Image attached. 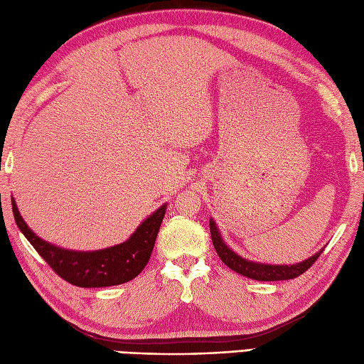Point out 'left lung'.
Instances as JSON below:
<instances>
[{"mask_svg": "<svg viewBox=\"0 0 364 364\" xmlns=\"http://www.w3.org/2000/svg\"><path fill=\"white\" fill-rule=\"evenodd\" d=\"M210 230L214 249L218 252L219 258L225 262L231 270L258 282H277L296 278L304 274L305 270L310 269L311 264H314V261L321 257V253L323 250H319L318 253H314L313 257L301 262H296V264H262V262L244 259L242 257H239L237 253L231 250L230 247L223 242V239L219 233V228L215 227V222L213 219H210Z\"/></svg>", "mask_w": 364, "mask_h": 364, "instance_id": "obj_1", "label": "left lung"}]
</instances>
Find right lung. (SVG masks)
Instances as JSON below:
<instances>
[{
	"instance_id": "right-lung-1",
	"label": "right lung",
	"mask_w": 364,
	"mask_h": 364,
	"mask_svg": "<svg viewBox=\"0 0 364 364\" xmlns=\"http://www.w3.org/2000/svg\"><path fill=\"white\" fill-rule=\"evenodd\" d=\"M166 210L167 205L158 208L136 228L125 242L103 250L76 252L60 249L38 237L23 220L12 198L14 219L21 233L37 253L48 262L54 272L80 288H105V286L122 284L141 274L151 257Z\"/></svg>"
}]
</instances>
